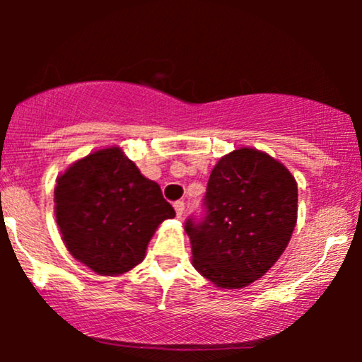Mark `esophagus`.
<instances>
[{"mask_svg": "<svg viewBox=\"0 0 362 362\" xmlns=\"http://www.w3.org/2000/svg\"><path fill=\"white\" fill-rule=\"evenodd\" d=\"M173 207H175V213H177L178 218H180V216L184 214V211H185L184 201H175V202H173Z\"/></svg>", "mask_w": 362, "mask_h": 362, "instance_id": "1", "label": "esophagus"}]
</instances>
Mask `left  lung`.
Listing matches in <instances>:
<instances>
[{
	"label": "left lung",
	"mask_w": 362,
	"mask_h": 362,
	"mask_svg": "<svg viewBox=\"0 0 362 362\" xmlns=\"http://www.w3.org/2000/svg\"><path fill=\"white\" fill-rule=\"evenodd\" d=\"M296 214L288 168L257 149H236L211 172L201 218L185 221L194 267L218 288L248 286L286 250Z\"/></svg>",
	"instance_id": "1"
}]
</instances>
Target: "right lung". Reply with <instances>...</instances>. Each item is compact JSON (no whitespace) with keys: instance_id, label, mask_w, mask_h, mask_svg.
<instances>
[{"instance_id":"add662e5","label":"right lung","mask_w":362,"mask_h":362,"mask_svg":"<svg viewBox=\"0 0 362 362\" xmlns=\"http://www.w3.org/2000/svg\"><path fill=\"white\" fill-rule=\"evenodd\" d=\"M54 202L66 248L102 276L138 265L158 224L175 216L160 185L141 175L119 148L71 165L57 178Z\"/></svg>"}]
</instances>
